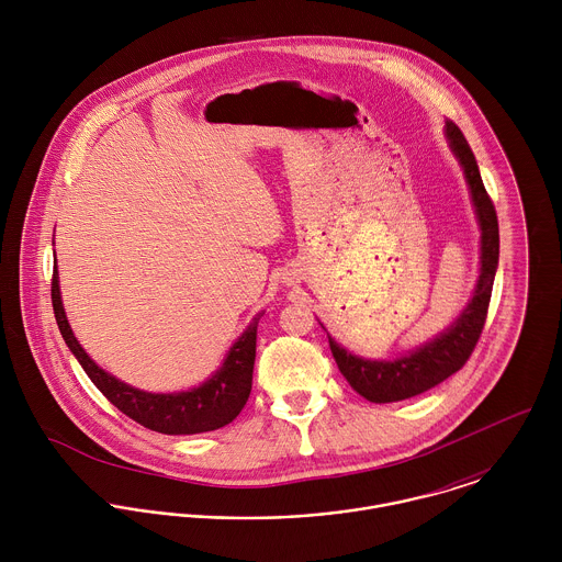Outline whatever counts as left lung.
I'll return each instance as SVG.
<instances>
[{
	"mask_svg": "<svg viewBox=\"0 0 562 562\" xmlns=\"http://www.w3.org/2000/svg\"><path fill=\"white\" fill-rule=\"evenodd\" d=\"M446 134L454 156L459 158L465 170L476 216L481 223V277L476 283V292L468 310L461 314V318L450 328H446V333H441L437 339L428 341L426 346L413 350L411 355L401 357L396 361H368V359L355 357L328 337V346L339 372L350 383V387L357 394H361L366 401H406L439 385L441 381H446L468 363V359L472 357L481 339L482 328L486 322L497 257H499L497 214L491 196L484 190L479 164L463 132L452 121H446Z\"/></svg>",
	"mask_w": 562,
	"mask_h": 562,
	"instance_id": "obj_1",
	"label": "left lung"
}]
</instances>
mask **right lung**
Returning a JSON list of instances; mask_svg holds the SVG:
<instances>
[{"label": "right lung", "instance_id": "obj_1", "mask_svg": "<svg viewBox=\"0 0 562 562\" xmlns=\"http://www.w3.org/2000/svg\"><path fill=\"white\" fill-rule=\"evenodd\" d=\"M52 303L58 328L88 379L121 413H125L140 426L164 435H196L223 428L240 415L252 385L257 322L261 314L250 322V326L229 350L223 368L207 383L192 392L147 394L110 376L83 352L63 310L56 268L52 274Z\"/></svg>", "mask_w": 562, "mask_h": 562}]
</instances>
